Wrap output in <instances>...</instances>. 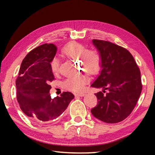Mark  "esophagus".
I'll list each match as a JSON object with an SVG mask.
<instances>
[{"mask_svg":"<svg viewBox=\"0 0 155 155\" xmlns=\"http://www.w3.org/2000/svg\"><path fill=\"white\" fill-rule=\"evenodd\" d=\"M85 95V93H79V94H75V96H84Z\"/></svg>","mask_w":155,"mask_h":155,"instance_id":"obj_1","label":"esophagus"}]
</instances>
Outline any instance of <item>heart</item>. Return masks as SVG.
<instances>
[{"instance_id":"obj_1","label":"heart","mask_w":155,"mask_h":155,"mask_svg":"<svg viewBox=\"0 0 155 155\" xmlns=\"http://www.w3.org/2000/svg\"><path fill=\"white\" fill-rule=\"evenodd\" d=\"M63 52L72 59H79L84 70L90 74H96L101 64V57L98 51L90 49L84 44L73 41L68 44L62 50ZM60 61L57 57L52 58L51 61V68L53 74L59 72ZM89 78L85 75H78L67 78L62 83L64 89L72 91H80L88 82Z\"/></svg>"}]
</instances>
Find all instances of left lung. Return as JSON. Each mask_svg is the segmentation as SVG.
Here are the masks:
<instances>
[{
  "label": "left lung",
  "mask_w": 155,
  "mask_h": 155,
  "mask_svg": "<svg viewBox=\"0 0 155 155\" xmlns=\"http://www.w3.org/2000/svg\"><path fill=\"white\" fill-rule=\"evenodd\" d=\"M92 41L101 54L102 70L91 86L103 90L95 94L98 104L91 112L104 122H120L131 114L140 96V68L126 48L108 41Z\"/></svg>",
  "instance_id": "8db88e82"
}]
</instances>
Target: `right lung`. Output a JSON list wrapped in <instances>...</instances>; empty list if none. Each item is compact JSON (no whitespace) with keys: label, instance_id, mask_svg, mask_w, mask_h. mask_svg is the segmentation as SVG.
Returning a JSON list of instances; mask_svg holds the SVG:
<instances>
[{"label":"right lung","instance_id":"right-lung-1","mask_svg":"<svg viewBox=\"0 0 155 155\" xmlns=\"http://www.w3.org/2000/svg\"><path fill=\"white\" fill-rule=\"evenodd\" d=\"M56 52L53 44H42L28 52L21 64L15 81L17 101L22 112L33 122L56 119L74 98L69 91L54 98L49 94V83L54 79L51 61Z\"/></svg>","mask_w":155,"mask_h":155}]
</instances>
